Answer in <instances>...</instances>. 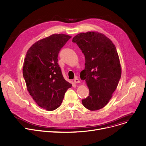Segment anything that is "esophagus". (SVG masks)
I'll return each instance as SVG.
<instances>
[{"label": "esophagus", "instance_id": "obj_1", "mask_svg": "<svg viewBox=\"0 0 146 146\" xmlns=\"http://www.w3.org/2000/svg\"><path fill=\"white\" fill-rule=\"evenodd\" d=\"M74 82L75 84H77V83H80V80L77 78H76L74 79Z\"/></svg>", "mask_w": 146, "mask_h": 146}]
</instances>
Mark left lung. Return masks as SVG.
<instances>
[{
	"mask_svg": "<svg viewBox=\"0 0 146 146\" xmlns=\"http://www.w3.org/2000/svg\"><path fill=\"white\" fill-rule=\"evenodd\" d=\"M72 42L77 44L85 58V69L80 77L85 81L89 93L82 103L90 111L100 110L111 99L121 78L116 47L106 35L97 32L80 33Z\"/></svg>",
	"mask_w": 146,
	"mask_h": 146,
	"instance_id": "left-lung-1",
	"label": "left lung"
}]
</instances>
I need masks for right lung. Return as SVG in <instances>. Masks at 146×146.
<instances>
[{
  "label": "right lung",
  "instance_id": "1",
  "mask_svg": "<svg viewBox=\"0 0 146 146\" xmlns=\"http://www.w3.org/2000/svg\"><path fill=\"white\" fill-rule=\"evenodd\" d=\"M70 38L64 34H53L33 44L26 55L23 76L27 90L36 103L47 111L58 108L72 87L57 62L60 50Z\"/></svg>",
  "mask_w": 146,
  "mask_h": 146
}]
</instances>
